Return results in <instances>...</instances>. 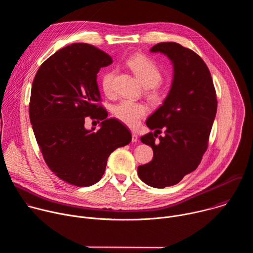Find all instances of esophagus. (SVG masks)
<instances>
[{
    "instance_id": "esophagus-1",
    "label": "esophagus",
    "mask_w": 253,
    "mask_h": 253,
    "mask_svg": "<svg viewBox=\"0 0 253 253\" xmlns=\"http://www.w3.org/2000/svg\"><path fill=\"white\" fill-rule=\"evenodd\" d=\"M138 141V135L136 133H132V142Z\"/></svg>"
}]
</instances>
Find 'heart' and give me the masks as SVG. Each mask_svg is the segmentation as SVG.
Segmentation results:
<instances>
[{
  "label": "heart",
  "instance_id": "b5f03b06",
  "mask_svg": "<svg viewBox=\"0 0 253 253\" xmlns=\"http://www.w3.org/2000/svg\"><path fill=\"white\" fill-rule=\"evenodd\" d=\"M127 67L145 86V94L153 103L162 102L167 94V90L159 84L162 80V72L159 66L149 57L143 54H135L126 60ZM115 71H107L101 77V86L107 96L114 94ZM114 116L130 127H135L140 120L147 114L145 104L123 100L113 108Z\"/></svg>",
  "mask_w": 253,
  "mask_h": 253
}]
</instances>
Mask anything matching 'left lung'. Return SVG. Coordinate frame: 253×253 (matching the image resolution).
<instances>
[{
  "mask_svg": "<svg viewBox=\"0 0 253 253\" xmlns=\"http://www.w3.org/2000/svg\"><path fill=\"white\" fill-rule=\"evenodd\" d=\"M151 52L165 54L173 63L174 79L163 104L147 119L155 130L141 137L153 149V159L138 167L143 182L155 188L172 186L194 171L208 147L217 111V99L208 67L194 51L163 42ZM163 136H158L161 129Z\"/></svg>",
  "mask_w": 253,
  "mask_h": 253,
  "instance_id": "left-lung-1",
  "label": "left lung"
}]
</instances>
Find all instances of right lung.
<instances>
[{"label":"right lung","instance_id":"obj_1","mask_svg":"<svg viewBox=\"0 0 253 253\" xmlns=\"http://www.w3.org/2000/svg\"><path fill=\"white\" fill-rule=\"evenodd\" d=\"M112 63L104 51L84 43L67 46L49 57L32 84L30 121L44 160L63 181L78 187L97 183L109 155L130 143V131L107 119L97 74ZM102 121L96 131L84 129L85 117Z\"/></svg>","mask_w":253,"mask_h":253}]
</instances>
